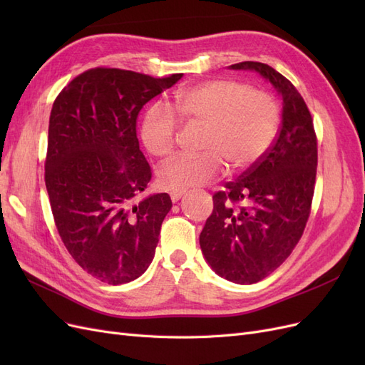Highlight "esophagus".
I'll use <instances>...</instances> for the list:
<instances>
[{"label":"esophagus","mask_w":365,"mask_h":365,"mask_svg":"<svg viewBox=\"0 0 365 365\" xmlns=\"http://www.w3.org/2000/svg\"><path fill=\"white\" fill-rule=\"evenodd\" d=\"M182 195H184V192H170V200H172V202L180 201L181 197H182Z\"/></svg>","instance_id":"obj_1"}]
</instances>
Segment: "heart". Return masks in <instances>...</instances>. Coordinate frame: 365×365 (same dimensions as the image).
Wrapping results in <instances>:
<instances>
[{"instance_id":"heart-1","label":"heart","mask_w":365,"mask_h":365,"mask_svg":"<svg viewBox=\"0 0 365 365\" xmlns=\"http://www.w3.org/2000/svg\"><path fill=\"white\" fill-rule=\"evenodd\" d=\"M275 98L233 79H212L176 93L170 108H149L141 140L157 158L170 157L182 123L204 126L201 155L180 157L158 172L161 187L184 192L212 182L224 169L239 172L256 164L271 148L279 129Z\"/></svg>"}]
</instances>
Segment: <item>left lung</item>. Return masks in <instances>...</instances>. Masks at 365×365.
I'll return each mask as SVG.
<instances>
[{
	"mask_svg": "<svg viewBox=\"0 0 365 365\" xmlns=\"http://www.w3.org/2000/svg\"><path fill=\"white\" fill-rule=\"evenodd\" d=\"M233 70L257 71L282 96V126L268 152L225 190L213 195V213L200 244L216 274L239 284L263 280L291 256L311 215L317 176V134L297 88L262 62Z\"/></svg>",
	"mask_w": 365,
	"mask_h": 365,
	"instance_id": "obj_1",
	"label": "left lung"
}]
</instances>
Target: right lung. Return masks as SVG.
<instances>
[{"instance_id":"right-lung-1","label":"right lung","mask_w":365,"mask_h":365,"mask_svg":"<svg viewBox=\"0 0 365 365\" xmlns=\"http://www.w3.org/2000/svg\"><path fill=\"white\" fill-rule=\"evenodd\" d=\"M181 77L97 67L74 77L53 103L46 187L54 224L76 263L103 283L138 279L155 256L172 201L158 193L132 204L152 178L137 118Z\"/></svg>"}]
</instances>
